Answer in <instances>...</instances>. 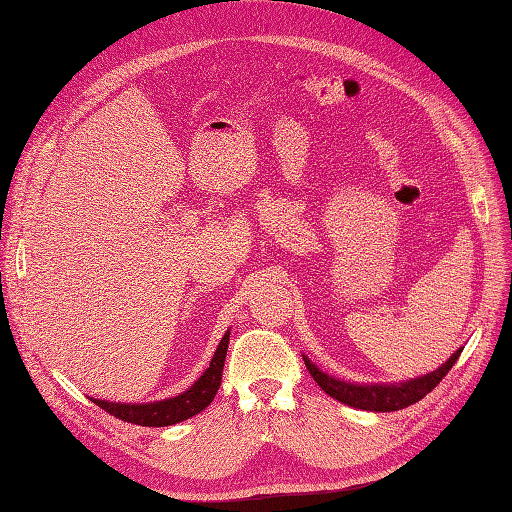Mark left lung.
<instances>
[{
    "label": "left lung",
    "instance_id": "left-lung-1",
    "mask_svg": "<svg viewBox=\"0 0 512 512\" xmlns=\"http://www.w3.org/2000/svg\"><path fill=\"white\" fill-rule=\"evenodd\" d=\"M460 347L451 354V358L440 364L432 373H426L421 377H413L407 381H398V383H356V381H345V379H337L324 370H320V366H315L307 356H303L305 366L311 373V377L315 379V383L322 387V390L337 398L339 402L347 404V407L354 409H362V411H375V413H390V411H400L407 409L411 404L419 402L426 394H430L434 387L443 381V377L449 373L451 366L457 362L462 354Z\"/></svg>",
    "mask_w": 512,
    "mask_h": 512
}]
</instances>
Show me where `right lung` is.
I'll return each instance as SVG.
<instances>
[{"mask_svg": "<svg viewBox=\"0 0 512 512\" xmlns=\"http://www.w3.org/2000/svg\"><path fill=\"white\" fill-rule=\"evenodd\" d=\"M228 337H231V330L224 332L222 341L218 343L214 358H211L209 366L205 368V373L192 383L186 392L163 398V400H154V402H110V400H95L101 409L108 411L110 415L127 421V424H137V426H148V428H165L180 424L184 419L195 417L203 409H207L211 400L216 398L218 387L222 383V368L226 360V349H228Z\"/></svg>", "mask_w": 512, "mask_h": 512, "instance_id": "right-lung-1", "label": "right lung"}]
</instances>
